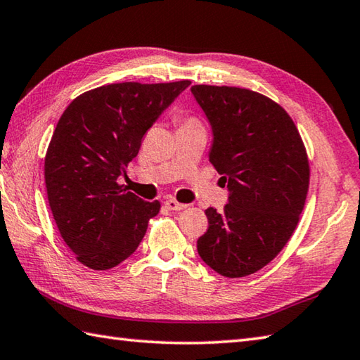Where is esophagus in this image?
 <instances>
[{"mask_svg":"<svg viewBox=\"0 0 360 360\" xmlns=\"http://www.w3.org/2000/svg\"><path fill=\"white\" fill-rule=\"evenodd\" d=\"M164 206L168 209V210H182V209H186L187 206L186 204H182V202H179V201H176V200H167L165 202H164Z\"/></svg>","mask_w":360,"mask_h":360,"instance_id":"esophagus-1","label":"esophagus"}]
</instances>
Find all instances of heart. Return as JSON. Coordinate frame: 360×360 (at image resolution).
I'll return each mask as SVG.
<instances>
[{"label": "heart", "instance_id": "obj_1", "mask_svg": "<svg viewBox=\"0 0 360 360\" xmlns=\"http://www.w3.org/2000/svg\"><path fill=\"white\" fill-rule=\"evenodd\" d=\"M184 123H193V122H192V120H187V122H184Z\"/></svg>", "mask_w": 360, "mask_h": 360}]
</instances>
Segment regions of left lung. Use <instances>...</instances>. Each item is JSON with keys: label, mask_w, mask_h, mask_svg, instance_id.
<instances>
[{"label": "left lung", "mask_w": 360, "mask_h": 360, "mask_svg": "<svg viewBox=\"0 0 360 360\" xmlns=\"http://www.w3.org/2000/svg\"><path fill=\"white\" fill-rule=\"evenodd\" d=\"M214 131L209 160L228 182L223 212L206 209L198 255L226 278H243L276 257L297 229L311 168L284 108L250 89L193 86Z\"/></svg>", "instance_id": "8db88e82"}]
</instances>
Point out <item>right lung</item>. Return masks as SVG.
Here are the masks:
<instances>
[{
    "mask_svg": "<svg viewBox=\"0 0 360 360\" xmlns=\"http://www.w3.org/2000/svg\"><path fill=\"white\" fill-rule=\"evenodd\" d=\"M190 81L118 82L68 104L45 156L48 202L77 262L110 270L137 250L160 202L126 192L117 179L142 139Z\"/></svg>",
    "mask_w": 360,
    "mask_h": 360,
    "instance_id": "right-lung-1",
    "label": "right lung"
}]
</instances>
